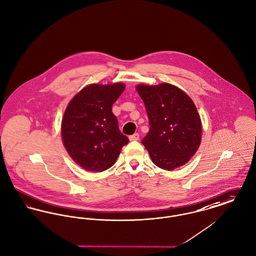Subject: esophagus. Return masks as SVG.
I'll use <instances>...</instances> for the list:
<instances>
[{"label":"esophagus","instance_id":"esophagus-1","mask_svg":"<svg viewBox=\"0 0 256 256\" xmlns=\"http://www.w3.org/2000/svg\"><path fill=\"white\" fill-rule=\"evenodd\" d=\"M138 138H140V135L136 133V134H134V135H132V136H129V140L132 142V140H138Z\"/></svg>","mask_w":256,"mask_h":256}]
</instances>
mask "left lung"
Wrapping results in <instances>:
<instances>
[{"instance_id":"left-lung-1","label":"left lung","mask_w":256,"mask_h":256,"mask_svg":"<svg viewBox=\"0 0 256 256\" xmlns=\"http://www.w3.org/2000/svg\"><path fill=\"white\" fill-rule=\"evenodd\" d=\"M150 129L142 140L154 164L170 170L186 164L202 140V121L192 99L178 86L138 84Z\"/></svg>"}]
</instances>
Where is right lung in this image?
<instances>
[{"label": "right lung", "instance_id": "add662e5", "mask_svg": "<svg viewBox=\"0 0 256 256\" xmlns=\"http://www.w3.org/2000/svg\"><path fill=\"white\" fill-rule=\"evenodd\" d=\"M125 84H92L76 93L65 110L61 122L63 144L70 158L88 172L110 168L128 138L121 134L112 112Z\"/></svg>", "mask_w": 256, "mask_h": 256}]
</instances>
